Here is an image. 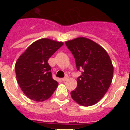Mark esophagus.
<instances>
[{"instance_id":"1","label":"esophagus","mask_w":130,"mask_h":130,"mask_svg":"<svg viewBox=\"0 0 130 130\" xmlns=\"http://www.w3.org/2000/svg\"><path fill=\"white\" fill-rule=\"evenodd\" d=\"M68 79V77H64V78H62L61 80L62 81H66Z\"/></svg>"}]
</instances>
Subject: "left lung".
<instances>
[{
  "label": "left lung",
  "mask_w": 130,
  "mask_h": 130,
  "mask_svg": "<svg viewBox=\"0 0 130 130\" xmlns=\"http://www.w3.org/2000/svg\"><path fill=\"white\" fill-rule=\"evenodd\" d=\"M74 56L77 69H83L77 86L71 92L72 99L83 106L99 102L111 85L114 68L104 48L90 39L76 38L65 42Z\"/></svg>",
  "instance_id": "obj_1"
}]
</instances>
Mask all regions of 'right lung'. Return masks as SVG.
Segmentation results:
<instances>
[{
    "mask_svg": "<svg viewBox=\"0 0 130 130\" xmlns=\"http://www.w3.org/2000/svg\"><path fill=\"white\" fill-rule=\"evenodd\" d=\"M64 44L49 38L33 42L20 55L15 65L21 89L28 98L43 102L51 97L58 83L52 78L49 58Z\"/></svg>",
    "mask_w": 130,
    "mask_h": 130,
    "instance_id": "obj_1",
    "label": "right lung"
}]
</instances>
